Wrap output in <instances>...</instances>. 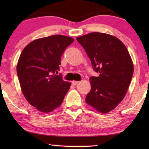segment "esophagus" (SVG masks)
<instances>
[{"label": "esophagus", "instance_id": "obj_1", "mask_svg": "<svg viewBox=\"0 0 149 149\" xmlns=\"http://www.w3.org/2000/svg\"><path fill=\"white\" fill-rule=\"evenodd\" d=\"M79 82V81H72V84L73 85H77Z\"/></svg>", "mask_w": 149, "mask_h": 149}]
</instances>
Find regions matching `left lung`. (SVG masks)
<instances>
[{"instance_id":"left-lung-1","label":"left lung","mask_w":149,"mask_h":149,"mask_svg":"<svg viewBox=\"0 0 149 149\" xmlns=\"http://www.w3.org/2000/svg\"><path fill=\"white\" fill-rule=\"evenodd\" d=\"M98 77L89 78L91 89L85 101L103 114L123 99L133 74V64L124 44L112 35L93 32L78 37Z\"/></svg>"}]
</instances>
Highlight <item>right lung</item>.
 <instances>
[{"instance_id": "1", "label": "right lung", "mask_w": 149, "mask_h": 149, "mask_svg": "<svg viewBox=\"0 0 149 149\" xmlns=\"http://www.w3.org/2000/svg\"><path fill=\"white\" fill-rule=\"evenodd\" d=\"M72 37L54 35L34 40L22 50L17 74L25 98L40 112L56 109L64 100L71 83L64 81L60 70L65 49L74 42Z\"/></svg>"}]
</instances>
